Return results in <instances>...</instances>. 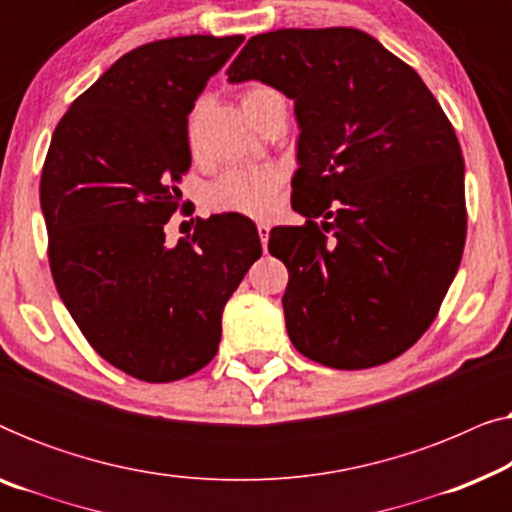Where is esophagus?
<instances>
[{
  "label": "esophagus",
  "instance_id": "esophagus-1",
  "mask_svg": "<svg viewBox=\"0 0 512 512\" xmlns=\"http://www.w3.org/2000/svg\"><path fill=\"white\" fill-rule=\"evenodd\" d=\"M256 230H258V237H261V242L265 247V244H268V237H270V226H265V223H258Z\"/></svg>",
  "mask_w": 512,
  "mask_h": 512
}]
</instances>
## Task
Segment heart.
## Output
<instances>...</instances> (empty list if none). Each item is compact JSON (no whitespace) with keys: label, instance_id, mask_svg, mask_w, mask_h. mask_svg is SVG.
<instances>
[{"label":"heart","instance_id":"1","mask_svg":"<svg viewBox=\"0 0 512 512\" xmlns=\"http://www.w3.org/2000/svg\"><path fill=\"white\" fill-rule=\"evenodd\" d=\"M275 95V90L256 86L244 90L240 104L244 111H251L265 97ZM188 142L195 149V128L191 123ZM282 186V170L275 165H254V167H230L219 179L209 186L207 200L219 212H235L247 216H265L275 205V195Z\"/></svg>","mask_w":512,"mask_h":512}]
</instances>
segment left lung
I'll use <instances>...</instances> for the list:
<instances>
[{
    "label": "left lung",
    "mask_w": 512,
    "mask_h": 512,
    "mask_svg": "<svg viewBox=\"0 0 512 512\" xmlns=\"http://www.w3.org/2000/svg\"><path fill=\"white\" fill-rule=\"evenodd\" d=\"M296 102L291 205L305 226L270 230L289 270L293 347L338 370L382 366L422 338L466 242L464 158L419 74L354 27L251 37L228 81Z\"/></svg>",
    "instance_id": "obj_1"
}]
</instances>
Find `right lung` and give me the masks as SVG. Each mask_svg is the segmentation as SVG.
<instances>
[{"label": "right lung", "mask_w": 512, "mask_h": 512, "mask_svg": "<svg viewBox=\"0 0 512 512\" xmlns=\"http://www.w3.org/2000/svg\"><path fill=\"white\" fill-rule=\"evenodd\" d=\"M242 41L191 34L125 53L48 146L39 195L55 289L90 347L137 380L205 368L223 307L263 254L242 214L198 219L174 247L163 230L191 167L188 114Z\"/></svg>", "instance_id": "obj_1"}]
</instances>
